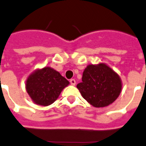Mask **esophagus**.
Wrapping results in <instances>:
<instances>
[{"label": "esophagus", "instance_id": "obj_1", "mask_svg": "<svg viewBox=\"0 0 146 146\" xmlns=\"http://www.w3.org/2000/svg\"><path fill=\"white\" fill-rule=\"evenodd\" d=\"M70 84H71V85H73V86H74V85H76V80H75V79H70Z\"/></svg>", "mask_w": 146, "mask_h": 146}]
</instances>
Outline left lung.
Masks as SVG:
<instances>
[{"mask_svg":"<svg viewBox=\"0 0 146 146\" xmlns=\"http://www.w3.org/2000/svg\"><path fill=\"white\" fill-rule=\"evenodd\" d=\"M82 97L96 108L111 104L120 96V76L105 63L89 64L84 69L82 82L76 86Z\"/></svg>","mask_w":146,"mask_h":146,"instance_id":"obj_1","label":"left lung"}]
</instances>
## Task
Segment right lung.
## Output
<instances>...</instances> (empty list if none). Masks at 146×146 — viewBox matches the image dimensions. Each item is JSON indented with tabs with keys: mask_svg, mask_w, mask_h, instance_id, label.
I'll use <instances>...</instances> for the list:
<instances>
[{
	"mask_svg": "<svg viewBox=\"0 0 146 146\" xmlns=\"http://www.w3.org/2000/svg\"><path fill=\"white\" fill-rule=\"evenodd\" d=\"M70 82L50 67L37 68L27 77L26 90L31 101L40 106L52 104Z\"/></svg>",
	"mask_w": 146,
	"mask_h": 146,
	"instance_id": "right-lung-1",
	"label": "right lung"
}]
</instances>
